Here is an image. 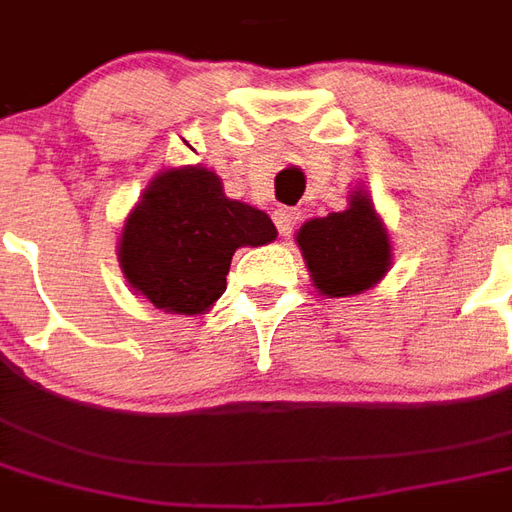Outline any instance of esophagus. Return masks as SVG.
Instances as JSON below:
<instances>
[{
  "mask_svg": "<svg viewBox=\"0 0 512 512\" xmlns=\"http://www.w3.org/2000/svg\"><path fill=\"white\" fill-rule=\"evenodd\" d=\"M301 213L296 208H277L274 211V224H277L279 235H290L296 227H299Z\"/></svg>",
  "mask_w": 512,
  "mask_h": 512,
  "instance_id": "esophagus-1",
  "label": "esophagus"
}]
</instances>
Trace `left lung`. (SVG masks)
<instances>
[{
  "label": "left lung",
  "mask_w": 512,
  "mask_h": 512,
  "mask_svg": "<svg viewBox=\"0 0 512 512\" xmlns=\"http://www.w3.org/2000/svg\"><path fill=\"white\" fill-rule=\"evenodd\" d=\"M296 244L312 288L326 299L359 296L376 288L392 268V238L362 186L348 194L345 211L301 224Z\"/></svg>",
  "instance_id": "8db88e82"
}]
</instances>
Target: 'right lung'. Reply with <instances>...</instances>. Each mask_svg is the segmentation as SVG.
<instances>
[{"label":"right lung","instance_id":"obj_1","mask_svg":"<svg viewBox=\"0 0 512 512\" xmlns=\"http://www.w3.org/2000/svg\"><path fill=\"white\" fill-rule=\"evenodd\" d=\"M277 238L266 211L224 194L208 167H169L128 211L117 260L136 296L169 315H205L227 290L235 249Z\"/></svg>","mask_w":512,"mask_h":512}]
</instances>
